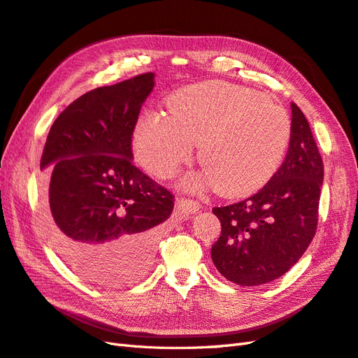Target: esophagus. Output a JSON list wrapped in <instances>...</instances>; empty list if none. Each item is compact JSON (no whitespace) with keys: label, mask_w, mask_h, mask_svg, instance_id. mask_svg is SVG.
I'll list each match as a JSON object with an SVG mask.
<instances>
[{"label":"esophagus","mask_w":358,"mask_h":358,"mask_svg":"<svg viewBox=\"0 0 358 358\" xmlns=\"http://www.w3.org/2000/svg\"><path fill=\"white\" fill-rule=\"evenodd\" d=\"M201 208V204L195 199H189V198H180L177 201V213L180 219H189L190 215L196 213Z\"/></svg>","instance_id":"1"}]
</instances>
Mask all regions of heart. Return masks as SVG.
<instances>
[{"label": "heart", "instance_id": "1", "mask_svg": "<svg viewBox=\"0 0 358 358\" xmlns=\"http://www.w3.org/2000/svg\"><path fill=\"white\" fill-rule=\"evenodd\" d=\"M289 141L286 110L259 92L224 81L180 90L169 101V115H143L134 133L137 155L159 177L173 176L199 143L206 181L228 196L262 187L278 169Z\"/></svg>", "mask_w": 358, "mask_h": 358}]
</instances>
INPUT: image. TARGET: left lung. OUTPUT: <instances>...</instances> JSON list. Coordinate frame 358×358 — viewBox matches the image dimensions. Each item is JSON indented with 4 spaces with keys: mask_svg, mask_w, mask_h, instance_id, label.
<instances>
[{
    "mask_svg": "<svg viewBox=\"0 0 358 358\" xmlns=\"http://www.w3.org/2000/svg\"><path fill=\"white\" fill-rule=\"evenodd\" d=\"M322 180L313 133L292 103L289 150L280 169L257 194L213 208L222 227L212 246L216 269L239 286H260L286 273L316 234Z\"/></svg>",
    "mask_w": 358,
    "mask_h": 358,
    "instance_id": "1",
    "label": "left lung"
}]
</instances>
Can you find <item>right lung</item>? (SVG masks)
<instances>
[{
    "label": "right lung",
    "mask_w": 358,
    "mask_h": 358,
    "mask_svg": "<svg viewBox=\"0 0 358 358\" xmlns=\"http://www.w3.org/2000/svg\"><path fill=\"white\" fill-rule=\"evenodd\" d=\"M154 74L96 87L54 121L43 146L48 233L71 269L99 284L150 268L173 194L134 166L131 137Z\"/></svg>",
    "instance_id": "right-lung-1"
}]
</instances>
